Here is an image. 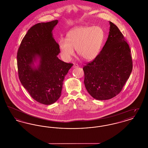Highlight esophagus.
Returning <instances> with one entry per match:
<instances>
[{
    "label": "esophagus",
    "mask_w": 148,
    "mask_h": 148,
    "mask_svg": "<svg viewBox=\"0 0 148 148\" xmlns=\"http://www.w3.org/2000/svg\"><path fill=\"white\" fill-rule=\"evenodd\" d=\"M79 66H78V64H74V65H73V68H77V67H78Z\"/></svg>",
    "instance_id": "1"
}]
</instances>
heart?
Wrapping results in <instances>:
<instances>
[{
	"label": "heart",
	"mask_w": 148,
	"mask_h": 148,
	"mask_svg": "<svg viewBox=\"0 0 148 148\" xmlns=\"http://www.w3.org/2000/svg\"><path fill=\"white\" fill-rule=\"evenodd\" d=\"M104 39V32L100 27H78L71 29L65 39L59 42L60 55L64 60L69 61L74 54L83 59L90 61L98 56Z\"/></svg>",
	"instance_id": "heart-1"
}]
</instances>
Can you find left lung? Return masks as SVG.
<instances>
[{
    "label": "left lung",
    "instance_id": "1",
    "mask_svg": "<svg viewBox=\"0 0 148 148\" xmlns=\"http://www.w3.org/2000/svg\"><path fill=\"white\" fill-rule=\"evenodd\" d=\"M100 53L83 67L84 84L89 94L97 100H108L119 94L133 69L129 46L114 23Z\"/></svg>",
    "mask_w": 148,
    "mask_h": 148
}]
</instances>
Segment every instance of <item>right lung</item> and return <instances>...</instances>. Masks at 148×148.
Returning <instances> with one entry per match:
<instances>
[{"instance_id":"1","label":"right lung","mask_w":148,"mask_h":148,"mask_svg":"<svg viewBox=\"0 0 148 148\" xmlns=\"http://www.w3.org/2000/svg\"><path fill=\"white\" fill-rule=\"evenodd\" d=\"M58 22L39 23L32 27L22 39L17 53L21 84L32 98L45 105H50L59 98L64 77L73 65L57 56L59 46L51 32ZM37 57L40 63L35 69L32 66Z\"/></svg>"}]
</instances>
